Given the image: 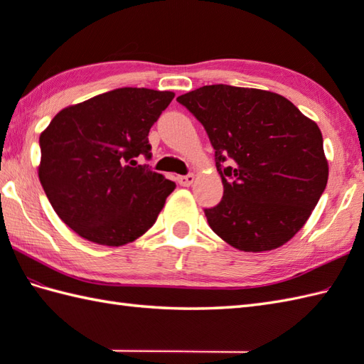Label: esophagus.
I'll return each mask as SVG.
<instances>
[{
  "mask_svg": "<svg viewBox=\"0 0 364 364\" xmlns=\"http://www.w3.org/2000/svg\"><path fill=\"white\" fill-rule=\"evenodd\" d=\"M194 180H196V176H194V173H188V175H181V176H178L176 178V181L181 184V186H184V188H188V186H191L192 183H194Z\"/></svg>",
  "mask_w": 364,
  "mask_h": 364,
  "instance_id": "34e87169",
  "label": "esophagus"
}]
</instances>
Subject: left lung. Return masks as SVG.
<instances>
[{
	"label": "left lung",
	"mask_w": 364,
	"mask_h": 364,
	"mask_svg": "<svg viewBox=\"0 0 364 364\" xmlns=\"http://www.w3.org/2000/svg\"><path fill=\"white\" fill-rule=\"evenodd\" d=\"M202 123L223 197L205 208L218 236L244 252L288 242L328 180L319 127L274 92L213 84L176 98Z\"/></svg>",
	"instance_id": "1"
}]
</instances>
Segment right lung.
<instances>
[{
	"label": "right lung",
	"mask_w": 364,
	"mask_h": 364,
	"mask_svg": "<svg viewBox=\"0 0 364 364\" xmlns=\"http://www.w3.org/2000/svg\"><path fill=\"white\" fill-rule=\"evenodd\" d=\"M173 92L120 87L68 106L38 139V178L53 210L90 242L117 247L153 227L176 184L151 158L150 128Z\"/></svg>",
	"instance_id": "add662e5"
}]
</instances>
